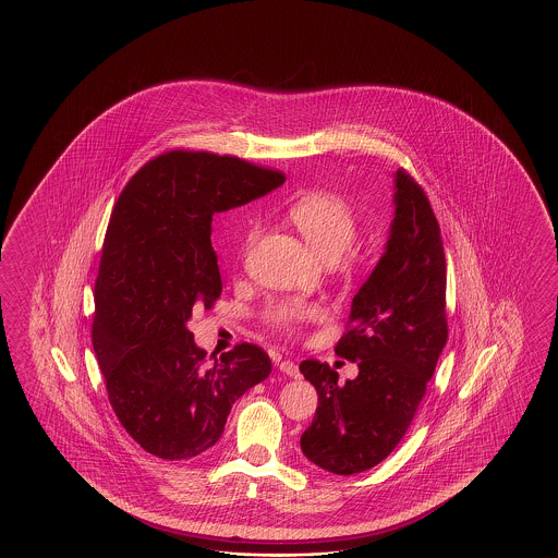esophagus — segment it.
<instances>
[{
	"instance_id": "1",
	"label": "esophagus",
	"mask_w": 558,
	"mask_h": 558,
	"mask_svg": "<svg viewBox=\"0 0 558 558\" xmlns=\"http://www.w3.org/2000/svg\"><path fill=\"white\" fill-rule=\"evenodd\" d=\"M279 371L287 375V377H291V379H296L299 377V367H296L293 361H281L279 363Z\"/></svg>"
}]
</instances>
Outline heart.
Listing matches in <instances>:
<instances>
[{
	"label": "heart",
	"mask_w": 558,
	"mask_h": 558,
	"mask_svg": "<svg viewBox=\"0 0 558 558\" xmlns=\"http://www.w3.org/2000/svg\"><path fill=\"white\" fill-rule=\"evenodd\" d=\"M287 221L295 227L311 250L329 263L337 262L356 238L353 207L331 191H311L296 199L287 211ZM253 238L251 233L250 241ZM317 315V305L291 296L271 305L267 319L277 329L295 331Z\"/></svg>",
	"instance_id": "1"
}]
</instances>
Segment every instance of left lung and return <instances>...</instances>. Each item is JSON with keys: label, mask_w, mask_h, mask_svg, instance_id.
I'll list each match as a JSON object with an SVG mask.
<instances>
[{"label": "left lung", "mask_w": 558, "mask_h": 558, "mask_svg": "<svg viewBox=\"0 0 558 558\" xmlns=\"http://www.w3.org/2000/svg\"><path fill=\"white\" fill-rule=\"evenodd\" d=\"M391 227L373 274L353 296L349 331L335 353L359 375L339 383L327 363L299 365L319 407L301 435L308 461L335 474L379 464L401 442L447 343V263L425 191L403 169L392 173Z\"/></svg>", "instance_id": "obj_1"}]
</instances>
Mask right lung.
Here are the masks:
<instances>
[{
    "mask_svg": "<svg viewBox=\"0 0 558 558\" xmlns=\"http://www.w3.org/2000/svg\"><path fill=\"white\" fill-rule=\"evenodd\" d=\"M283 173L238 157L171 151L121 191L95 281V356L119 423L159 459L181 461L221 439L239 397L271 373L257 344L214 363L187 329L221 295L215 214L281 187Z\"/></svg>",
    "mask_w": 558,
    "mask_h": 558,
    "instance_id": "add662e5",
    "label": "right lung"
}]
</instances>
